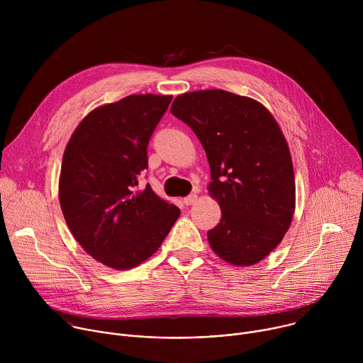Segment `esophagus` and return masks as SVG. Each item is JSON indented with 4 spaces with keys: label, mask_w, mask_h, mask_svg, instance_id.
<instances>
[{
    "label": "esophagus",
    "mask_w": 363,
    "mask_h": 363,
    "mask_svg": "<svg viewBox=\"0 0 363 363\" xmlns=\"http://www.w3.org/2000/svg\"><path fill=\"white\" fill-rule=\"evenodd\" d=\"M196 199H198V195H196V194H191V195H188V196L184 198V203H185V205H192V203L196 202Z\"/></svg>",
    "instance_id": "esophagus-1"
}]
</instances>
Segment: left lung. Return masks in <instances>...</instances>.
Instances as JSON below:
<instances>
[{
  "label": "left lung",
  "mask_w": 363,
  "mask_h": 363,
  "mask_svg": "<svg viewBox=\"0 0 363 363\" xmlns=\"http://www.w3.org/2000/svg\"><path fill=\"white\" fill-rule=\"evenodd\" d=\"M171 113L194 130L210 164L208 194L221 208L206 234L211 248L233 266L262 262L296 206L293 162L276 119L260 101L221 89L179 94Z\"/></svg>",
  "instance_id": "1"
}]
</instances>
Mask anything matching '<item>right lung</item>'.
I'll use <instances>...</instances> for the list:
<instances>
[{"instance_id":"1","label":"right lung","mask_w":363,"mask_h":363,"mask_svg":"<svg viewBox=\"0 0 363 363\" xmlns=\"http://www.w3.org/2000/svg\"><path fill=\"white\" fill-rule=\"evenodd\" d=\"M172 96L132 94L91 111L63 155L59 199L76 241L115 270L139 266L161 247L178 220V206L147 184L149 139Z\"/></svg>"}]
</instances>
